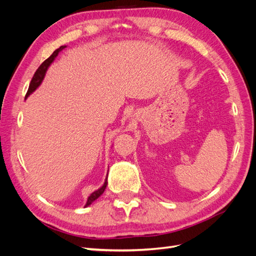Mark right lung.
<instances>
[{
	"mask_svg": "<svg viewBox=\"0 0 256 256\" xmlns=\"http://www.w3.org/2000/svg\"><path fill=\"white\" fill-rule=\"evenodd\" d=\"M65 48H66V46H60V47L58 49H56V51H54V52L51 54V56H50V58H48L47 60H46L44 62V63L40 66V68L37 69L35 74H34V76H33L32 81H30V88H28V90L26 99L30 94H32V92L42 84V80H44V78L46 72H47L48 67L52 64V62H53L54 60H56V58L58 56V53H60L62 50H63V49H65ZM106 184H108V175H106V180H104V184L102 186V187H100L98 190L92 192V194L88 196V202H86V204H85V207L90 206L92 202H94V200H96L102 194V193H104V190H106Z\"/></svg>",
	"mask_w": 256,
	"mask_h": 256,
	"instance_id": "obj_1",
	"label": "right lung"
}]
</instances>
